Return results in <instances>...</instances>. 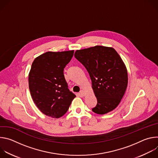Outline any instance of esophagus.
<instances>
[{"instance_id":"obj_1","label":"esophagus","mask_w":158,"mask_h":158,"mask_svg":"<svg viewBox=\"0 0 158 158\" xmlns=\"http://www.w3.org/2000/svg\"><path fill=\"white\" fill-rule=\"evenodd\" d=\"M80 94L82 96H84V94H85V93H84V90H81V91H80Z\"/></svg>"}]
</instances>
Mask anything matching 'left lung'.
Here are the masks:
<instances>
[{
	"mask_svg": "<svg viewBox=\"0 0 158 158\" xmlns=\"http://www.w3.org/2000/svg\"><path fill=\"white\" fill-rule=\"evenodd\" d=\"M75 57L85 67L98 103L92 110L105 114L120 103L127 86L126 67L116 50L96 46L77 50Z\"/></svg>",
	"mask_w": 158,
	"mask_h": 158,
	"instance_id": "left-lung-1",
	"label": "left lung"
}]
</instances>
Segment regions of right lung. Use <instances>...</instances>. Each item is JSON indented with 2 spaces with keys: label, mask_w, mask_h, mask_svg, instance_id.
<instances>
[{
  "label": "right lung",
  "mask_w": 158,
  "mask_h": 158,
  "mask_svg": "<svg viewBox=\"0 0 158 158\" xmlns=\"http://www.w3.org/2000/svg\"><path fill=\"white\" fill-rule=\"evenodd\" d=\"M74 51L47 52L33 61L29 74L32 98L42 113L59 118L65 114L76 95L69 91L64 69Z\"/></svg>",
  "instance_id": "1"
}]
</instances>
